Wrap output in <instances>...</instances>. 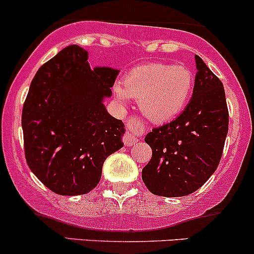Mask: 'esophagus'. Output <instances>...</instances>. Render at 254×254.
<instances>
[{
	"instance_id": "esophagus-1",
	"label": "esophagus",
	"mask_w": 254,
	"mask_h": 254,
	"mask_svg": "<svg viewBox=\"0 0 254 254\" xmlns=\"http://www.w3.org/2000/svg\"><path fill=\"white\" fill-rule=\"evenodd\" d=\"M145 132V127L139 120V118L132 117L131 119L127 122V131L123 136V141L125 146H131L137 142L139 137Z\"/></svg>"
}]
</instances>
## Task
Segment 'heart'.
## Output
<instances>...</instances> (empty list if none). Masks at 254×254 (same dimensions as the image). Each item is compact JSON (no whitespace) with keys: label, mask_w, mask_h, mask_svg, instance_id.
<instances>
[{"label":"heart","mask_w":254,"mask_h":254,"mask_svg":"<svg viewBox=\"0 0 254 254\" xmlns=\"http://www.w3.org/2000/svg\"><path fill=\"white\" fill-rule=\"evenodd\" d=\"M194 87L193 71L184 65L147 64L127 72L124 84H115L120 101L139 99L142 114L153 123H166L186 108Z\"/></svg>","instance_id":"b5f03b06"}]
</instances>
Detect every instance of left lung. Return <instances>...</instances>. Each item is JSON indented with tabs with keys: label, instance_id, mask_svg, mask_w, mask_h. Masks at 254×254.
<instances>
[{
	"label": "left lung",
	"instance_id": "1",
	"mask_svg": "<svg viewBox=\"0 0 254 254\" xmlns=\"http://www.w3.org/2000/svg\"><path fill=\"white\" fill-rule=\"evenodd\" d=\"M193 96L182 114L145 137L152 150L142 168L148 190L160 196H184L198 190L216 171L229 131L225 89L195 55Z\"/></svg>",
	"mask_w": 254,
	"mask_h": 254
}]
</instances>
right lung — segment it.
I'll return each instance as SVG.
<instances>
[{
	"instance_id": "add662e5",
	"label": "right lung",
	"mask_w": 254,
	"mask_h": 254,
	"mask_svg": "<svg viewBox=\"0 0 254 254\" xmlns=\"http://www.w3.org/2000/svg\"><path fill=\"white\" fill-rule=\"evenodd\" d=\"M119 70L91 68L88 53L70 45L38 70L22 112L25 160L54 193L96 188L109 155L124 146V123L103 104Z\"/></svg>"
}]
</instances>
